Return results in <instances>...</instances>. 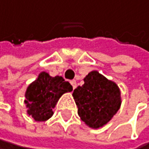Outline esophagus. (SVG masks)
Wrapping results in <instances>:
<instances>
[{
    "mask_svg": "<svg viewBox=\"0 0 149 149\" xmlns=\"http://www.w3.org/2000/svg\"><path fill=\"white\" fill-rule=\"evenodd\" d=\"M70 84H71V85H72V88H73V89H75V88L77 87V84H76V81H75V80L70 81Z\"/></svg>",
    "mask_w": 149,
    "mask_h": 149,
    "instance_id": "1",
    "label": "esophagus"
}]
</instances>
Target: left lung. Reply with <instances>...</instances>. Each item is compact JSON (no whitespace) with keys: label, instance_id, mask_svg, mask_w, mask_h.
<instances>
[{"label":"left lung","instance_id":"8db88e82","mask_svg":"<svg viewBox=\"0 0 149 149\" xmlns=\"http://www.w3.org/2000/svg\"><path fill=\"white\" fill-rule=\"evenodd\" d=\"M84 81V84L78 86L72 94L78 106V114L90 128H101L120 108L119 87L97 70L89 72Z\"/></svg>","mask_w":149,"mask_h":149}]
</instances>
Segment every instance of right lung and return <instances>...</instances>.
Masks as SVG:
<instances>
[{
  "instance_id": "right-lung-1",
  "label": "right lung",
  "mask_w": 149,
  "mask_h": 149,
  "mask_svg": "<svg viewBox=\"0 0 149 149\" xmlns=\"http://www.w3.org/2000/svg\"><path fill=\"white\" fill-rule=\"evenodd\" d=\"M72 91V86L63 77H52L41 72L25 92L27 113L36 121H46L53 114L52 109L63 94Z\"/></svg>"
}]
</instances>
